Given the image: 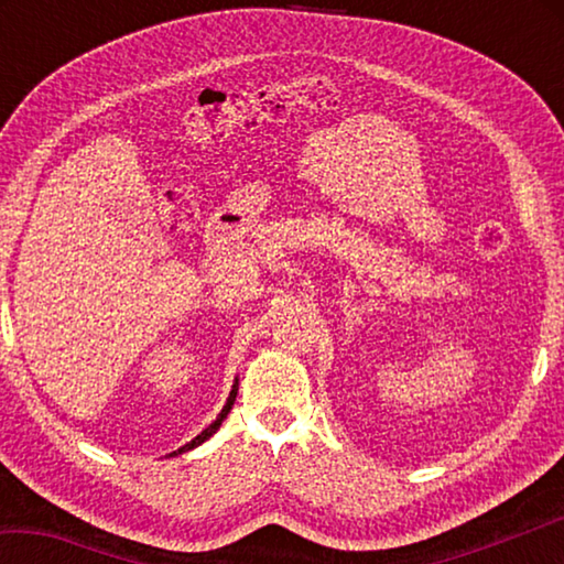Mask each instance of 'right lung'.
Returning a JSON list of instances; mask_svg holds the SVG:
<instances>
[{"label": "right lung", "mask_w": 564, "mask_h": 564, "mask_svg": "<svg viewBox=\"0 0 564 564\" xmlns=\"http://www.w3.org/2000/svg\"><path fill=\"white\" fill-rule=\"evenodd\" d=\"M236 393H238V383L234 386V390H231V395H228V400H226V405H224V410H221V413H218V417L214 420V423L212 425H208L206 427V431L202 433V435H196L194 437V441H191V443H186L184 447H178V453H186V451H191V447H196V445H202L204 441H208V437H212L216 431H218V425H221L224 423V417L228 415V413H231V408H234V400H236ZM171 455H176V453H171Z\"/></svg>", "instance_id": "add662e5"}]
</instances>
